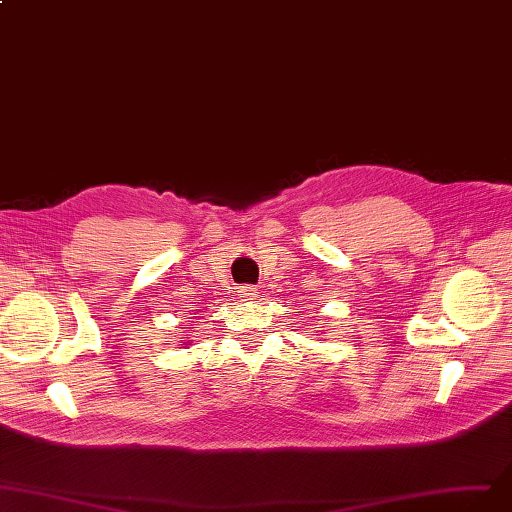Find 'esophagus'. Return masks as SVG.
<instances>
[{
    "label": "esophagus",
    "instance_id": "esophagus-1",
    "mask_svg": "<svg viewBox=\"0 0 512 512\" xmlns=\"http://www.w3.org/2000/svg\"><path fill=\"white\" fill-rule=\"evenodd\" d=\"M238 293H240V297H242V299H253V297L257 295V287L246 285V287H242Z\"/></svg>",
    "mask_w": 512,
    "mask_h": 512
}]
</instances>
